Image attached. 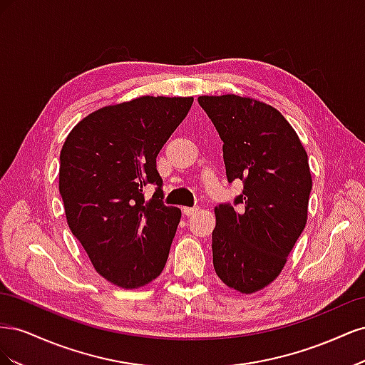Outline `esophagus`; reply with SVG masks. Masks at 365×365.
<instances>
[{"mask_svg":"<svg viewBox=\"0 0 365 365\" xmlns=\"http://www.w3.org/2000/svg\"><path fill=\"white\" fill-rule=\"evenodd\" d=\"M197 212H200V208H197V207H182V213L185 216H193Z\"/></svg>","mask_w":365,"mask_h":365,"instance_id":"esophagus-1","label":"esophagus"}]
</instances>
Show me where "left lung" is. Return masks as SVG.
<instances>
[{"label": "left lung", "mask_w": 365, "mask_h": 365, "mask_svg": "<svg viewBox=\"0 0 365 365\" xmlns=\"http://www.w3.org/2000/svg\"><path fill=\"white\" fill-rule=\"evenodd\" d=\"M197 102L224 141L228 182L244 184L233 205L215 208V271L230 288L256 292L280 274L304 230L312 190L307 153L267 103L235 94L201 96Z\"/></svg>", "instance_id": "obj_1"}]
</instances>
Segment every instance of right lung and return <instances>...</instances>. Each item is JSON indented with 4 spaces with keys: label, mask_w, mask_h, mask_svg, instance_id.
Returning a JSON list of instances; mask_svg holds the SVG:
<instances>
[{
    "label": "right lung",
    "mask_w": 365,
    "mask_h": 365,
    "mask_svg": "<svg viewBox=\"0 0 365 365\" xmlns=\"http://www.w3.org/2000/svg\"><path fill=\"white\" fill-rule=\"evenodd\" d=\"M193 97H138L97 109L77 123L61 150L65 216L96 271L134 289L161 274L181 210L163 202L157 155ZM148 183L156 185L149 200Z\"/></svg>",
    "instance_id": "obj_1"
}]
</instances>
